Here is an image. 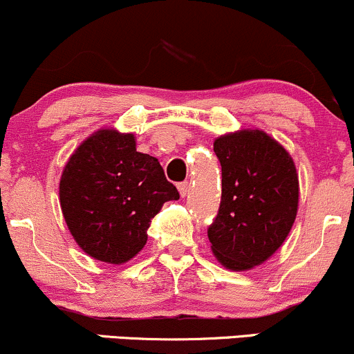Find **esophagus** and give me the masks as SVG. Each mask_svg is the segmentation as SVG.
Instances as JSON below:
<instances>
[{
	"label": "esophagus",
	"instance_id": "1",
	"mask_svg": "<svg viewBox=\"0 0 354 354\" xmlns=\"http://www.w3.org/2000/svg\"><path fill=\"white\" fill-rule=\"evenodd\" d=\"M189 188H191V185L188 181H183V183H180V185H178V189H180V194L183 196V198H185V196L189 193Z\"/></svg>",
	"mask_w": 354,
	"mask_h": 354
}]
</instances>
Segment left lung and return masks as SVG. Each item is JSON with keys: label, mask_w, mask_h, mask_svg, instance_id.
Here are the masks:
<instances>
[{"label": "left lung", "mask_w": 354, "mask_h": 354, "mask_svg": "<svg viewBox=\"0 0 354 354\" xmlns=\"http://www.w3.org/2000/svg\"><path fill=\"white\" fill-rule=\"evenodd\" d=\"M218 216L207 227L211 249L231 270L261 266L283 244L299 207V176L282 145L261 130L221 136Z\"/></svg>", "instance_id": "obj_1"}]
</instances>
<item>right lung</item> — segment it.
Returning <instances> with one entry per match:
<instances>
[{"instance_id": "obj_1", "label": "right lung", "mask_w": 354, "mask_h": 354, "mask_svg": "<svg viewBox=\"0 0 354 354\" xmlns=\"http://www.w3.org/2000/svg\"><path fill=\"white\" fill-rule=\"evenodd\" d=\"M59 196L80 249L109 263L135 257L163 203L180 199L158 160L136 151L133 135L115 130L97 131L74 151Z\"/></svg>"}]
</instances>
